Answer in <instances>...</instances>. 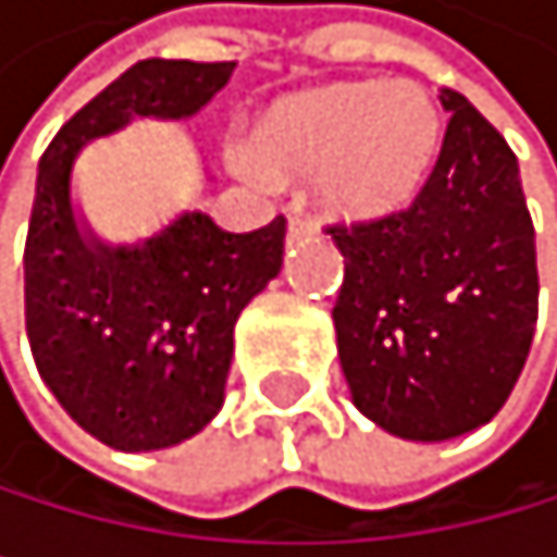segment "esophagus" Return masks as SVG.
I'll return each instance as SVG.
<instances>
[{
  "label": "esophagus",
  "mask_w": 557,
  "mask_h": 557,
  "mask_svg": "<svg viewBox=\"0 0 557 557\" xmlns=\"http://www.w3.org/2000/svg\"><path fill=\"white\" fill-rule=\"evenodd\" d=\"M313 233V223H307V219H299V215H289V233H285V240L296 244L302 240V236H310Z\"/></svg>",
  "instance_id": "obj_1"
}]
</instances>
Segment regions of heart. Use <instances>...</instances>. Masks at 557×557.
I'll return each mask as SVG.
<instances>
[{
  "mask_svg": "<svg viewBox=\"0 0 557 557\" xmlns=\"http://www.w3.org/2000/svg\"><path fill=\"white\" fill-rule=\"evenodd\" d=\"M443 117L411 79H345L275 103L255 132L240 170L310 177L317 201L342 219L405 209L440 157Z\"/></svg>",
  "mask_w": 557,
  "mask_h": 557,
  "instance_id": "1",
  "label": "heart"
}]
</instances>
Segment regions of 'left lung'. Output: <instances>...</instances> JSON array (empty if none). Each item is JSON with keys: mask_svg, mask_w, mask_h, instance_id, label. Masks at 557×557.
<instances>
[{"mask_svg": "<svg viewBox=\"0 0 557 557\" xmlns=\"http://www.w3.org/2000/svg\"><path fill=\"white\" fill-rule=\"evenodd\" d=\"M440 160L408 209L331 226L334 302L356 408L400 440L440 443L492 422L537 324V247L506 138L457 89Z\"/></svg>", "mask_w": 557, "mask_h": 557, "instance_id": "1", "label": "left lung"}]
</instances>
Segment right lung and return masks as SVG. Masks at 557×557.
Wrapping results in <instances>:
<instances>
[{
    "instance_id": "add662e5",
    "label": "right lung",
    "mask_w": 557,
    "mask_h": 557,
    "mask_svg": "<svg viewBox=\"0 0 557 557\" xmlns=\"http://www.w3.org/2000/svg\"><path fill=\"white\" fill-rule=\"evenodd\" d=\"M230 76L233 62H135L65 121L37 166L23 250L37 373L89 436L125 454L177 446L219 414L236 317L278 275L285 219L226 233L184 212L143 244L111 247L76 219L72 166L135 117L198 114Z\"/></svg>"
}]
</instances>
